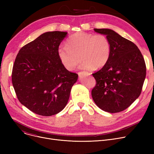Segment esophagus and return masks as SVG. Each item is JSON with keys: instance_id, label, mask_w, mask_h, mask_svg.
<instances>
[{"instance_id": "obj_1", "label": "esophagus", "mask_w": 154, "mask_h": 154, "mask_svg": "<svg viewBox=\"0 0 154 154\" xmlns=\"http://www.w3.org/2000/svg\"><path fill=\"white\" fill-rule=\"evenodd\" d=\"M91 75V73H88V72H80L79 73V75L80 76V75Z\"/></svg>"}]
</instances>
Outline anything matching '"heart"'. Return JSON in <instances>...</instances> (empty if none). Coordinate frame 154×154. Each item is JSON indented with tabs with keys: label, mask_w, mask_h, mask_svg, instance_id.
I'll return each instance as SVG.
<instances>
[{
	"label": "heart",
	"mask_w": 154,
	"mask_h": 154,
	"mask_svg": "<svg viewBox=\"0 0 154 154\" xmlns=\"http://www.w3.org/2000/svg\"><path fill=\"white\" fill-rule=\"evenodd\" d=\"M67 47L58 48V57L63 66L69 70H74L82 60L79 68L91 70L103 67L108 62L111 45L106 36L77 32L67 41ZM81 58H80L79 57Z\"/></svg>",
	"instance_id": "heart-1"
}]
</instances>
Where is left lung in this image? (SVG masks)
<instances>
[{
	"mask_svg": "<svg viewBox=\"0 0 154 154\" xmlns=\"http://www.w3.org/2000/svg\"><path fill=\"white\" fill-rule=\"evenodd\" d=\"M106 35L111 45L110 59L93 74L96 80L92 99L100 109L117 113L128 108L139 97L146 76V66L137 47L113 30L94 29Z\"/></svg>",
	"mask_w": 154,
	"mask_h": 154,
	"instance_id": "left-lung-1",
	"label": "left lung"
}]
</instances>
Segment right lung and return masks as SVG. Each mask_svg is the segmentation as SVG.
<instances>
[{
  "mask_svg": "<svg viewBox=\"0 0 154 154\" xmlns=\"http://www.w3.org/2000/svg\"><path fill=\"white\" fill-rule=\"evenodd\" d=\"M67 32H47L19 51L12 81L19 102L42 116L58 114L66 106L78 75L67 70L57 55Z\"/></svg>",
  "mask_w": 154,
  "mask_h": 154,
  "instance_id": "1",
  "label": "right lung"
}]
</instances>
